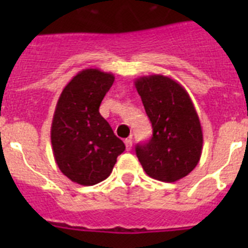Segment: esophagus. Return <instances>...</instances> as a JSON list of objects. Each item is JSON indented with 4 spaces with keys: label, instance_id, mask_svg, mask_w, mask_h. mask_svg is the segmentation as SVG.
Returning <instances> with one entry per match:
<instances>
[{
    "label": "esophagus",
    "instance_id": "1",
    "mask_svg": "<svg viewBox=\"0 0 248 248\" xmlns=\"http://www.w3.org/2000/svg\"><path fill=\"white\" fill-rule=\"evenodd\" d=\"M124 143H125L126 150H130L131 146H133V140H131V138H126V139L124 140Z\"/></svg>",
    "mask_w": 248,
    "mask_h": 248
}]
</instances>
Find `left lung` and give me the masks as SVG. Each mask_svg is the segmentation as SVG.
<instances>
[{
  "label": "left lung",
  "mask_w": 248,
  "mask_h": 248,
  "mask_svg": "<svg viewBox=\"0 0 248 248\" xmlns=\"http://www.w3.org/2000/svg\"><path fill=\"white\" fill-rule=\"evenodd\" d=\"M153 137L135 151L144 171L165 183L180 180L198 165L202 151V129L189 93L176 80L161 74L135 80Z\"/></svg>",
  "instance_id": "left-lung-1"
}]
</instances>
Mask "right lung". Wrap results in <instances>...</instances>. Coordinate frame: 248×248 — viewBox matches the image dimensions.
Instances as JSON below:
<instances>
[{
  "instance_id": "add662e5",
  "label": "right lung",
  "mask_w": 248,
  "mask_h": 248,
  "mask_svg": "<svg viewBox=\"0 0 248 248\" xmlns=\"http://www.w3.org/2000/svg\"><path fill=\"white\" fill-rule=\"evenodd\" d=\"M113 82L111 73L83 69L65 85L57 102L50 128L54 160L63 175L79 185L105 180L125 150L99 113Z\"/></svg>"
}]
</instances>
